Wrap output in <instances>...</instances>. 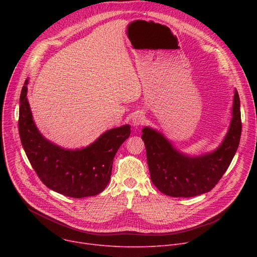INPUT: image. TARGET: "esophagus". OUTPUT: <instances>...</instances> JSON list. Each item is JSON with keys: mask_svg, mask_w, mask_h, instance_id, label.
Returning <instances> with one entry per match:
<instances>
[{"mask_svg": "<svg viewBox=\"0 0 257 257\" xmlns=\"http://www.w3.org/2000/svg\"><path fill=\"white\" fill-rule=\"evenodd\" d=\"M145 119H146V117H145L144 113H142V112H137V113H134V114L132 115L131 123H132L134 126H140V125H142V124L144 123Z\"/></svg>", "mask_w": 257, "mask_h": 257, "instance_id": "1", "label": "esophagus"}]
</instances>
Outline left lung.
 <instances>
[{
	"label": "left lung",
	"instance_id": "8db88e82",
	"mask_svg": "<svg viewBox=\"0 0 257 257\" xmlns=\"http://www.w3.org/2000/svg\"><path fill=\"white\" fill-rule=\"evenodd\" d=\"M240 104L234 89L230 126L221 145L212 152L190 156L180 152L163 133L144 127L147 163L153 184L171 197L190 198L211 191L219 182L237 150L241 133Z\"/></svg>",
	"mask_w": 257,
	"mask_h": 257
}]
</instances>
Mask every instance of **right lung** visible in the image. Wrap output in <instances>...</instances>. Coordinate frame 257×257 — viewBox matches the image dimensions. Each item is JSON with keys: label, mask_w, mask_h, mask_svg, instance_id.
Listing matches in <instances>:
<instances>
[{"label": "right lung", "mask_w": 257, "mask_h": 257, "mask_svg": "<svg viewBox=\"0 0 257 257\" xmlns=\"http://www.w3.org/2000/svg\"><path fill=\"white\" fill-rule=\"evenodd\" d=\"M27 79L20 98L19 132L24 150L39 179L50 190L72 198L96 196L110 180L119 146L130 136V125L104 132L82 149H64L37 129L27 99Z\"/></svg>", "instance_id": "obj_1"}]
</instances>
